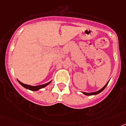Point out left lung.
I'll return each instance as SVG.
<instances>
[{
	"instance_id": "obj_1",
	"label": "left lung",
	"mask_w": 126,
	"mask_h": 126,
	"mask_svg": "<svg viewBox=\"0 0 126 126\" xmlns=\"http://www.w3.org/2000/svg\"><path fill=\"white\" fill-rule=\"evenodd\" d=\"M108 84H109V82H107V84H106L105 86H104L103 87L102 89H101L99 91H96V92H94V93H84V92H83V93L84 94L86 95H87V96H91V95H96V94H99V93H101V91H103L105 89V88L106 87H107V86L108 85Z\"/></svg>"
}]
</instances>
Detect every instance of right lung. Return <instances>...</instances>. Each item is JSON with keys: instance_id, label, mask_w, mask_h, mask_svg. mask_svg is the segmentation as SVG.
Instances as JSON below:
<instances>
[{"instance_id": "right-lung-1", "label": "right lung", "mask_w": 126, "mask_h": 126, "mask_svg": "<svg viewBox=\"0 0 126 126\" xmlns=\"http://www.w3.org/2000/svg\"><path fill=\"white\" fill-rule=\"evenodd\" d=\"M18 82H19V84H20L22 86H23L25 88H26V89H30V90H31V91H37L40 89H42V88H43V87H46V86H47L48 84L51 82H49L46 83V84H42V85H39V86H30V85H27V84H23V83L19 81V80H18Z\"/></svg>"}]
</instances>
